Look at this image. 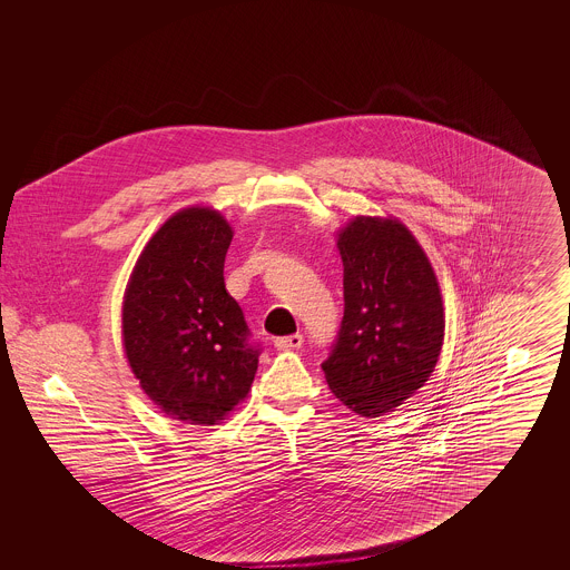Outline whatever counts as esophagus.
<instances>
[{
  "mask_svg": "<svg viewBox=\"0 0 570 570\" xmlns=\"http://www.w3.org/2000/svg\"><path fill=\"white\" fill-rule=\"evenodd\" d=\"M273 344H275V348H279V351H295V348H301V344H303V335H301V333H293V335L275 337V340H273Z\"/></svg>",
  "mask_w": 570,
  "mask_h": 570,
  "instance_id": "esophagus-1",
  "label": "esophagus"
}]
</instances>
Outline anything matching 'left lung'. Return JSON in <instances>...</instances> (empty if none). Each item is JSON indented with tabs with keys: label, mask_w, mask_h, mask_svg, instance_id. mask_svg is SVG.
<instances>
[{
	"label": "left lung",
	"mask_w": 570,
	"mask_h": 570,
	"mask_svg": "<svg viewBox=\"0 0 570 570\" xmlns=\"http://www.w3.org/2000/svg\"><path fill=\"white\" fill-rule=\"evenodd\" d=\"M337 247L344 318L323 372L344 406L374 419L432 376L444 340L442 295L423 247L400 219L354 217Z\"/></svg>",
	"instance_id": "left-lung-1"
}]
</instances>
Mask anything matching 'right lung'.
Instances as JSON below:
<instances>
[{
  "instance_id": "right-lung-1",
  "label": "right lung",
  "mask_w": 570,
  "mask_h": 570,
  "mask_svg": "<svg viewBox=\"0 0 570 570\" xmlns=\"http://www.w3.org/2000/svg\"><path fill=\"white\" fill-rule=\"evenodd\" d=\"M233 228L214 209L168 217L145 245L124 297V348L142 391L170 419L217 425L258 370L239 303L224 284Z\"/></svg>"
}]
</instances>
